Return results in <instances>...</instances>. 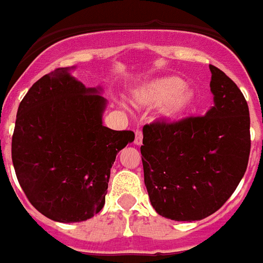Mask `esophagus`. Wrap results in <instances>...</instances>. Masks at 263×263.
<instances>
[{"instance_id":"1","label":"esophagus","mask_w":263,"mask_h":263,"mask_svg":"<svg viewBox=\"0 0 263 263\" xmlns=\"http://www.w3.org/2000/svg\"><path fill=\"white\" fill-rule=\"evenodd\" d=\"M134 144L138 145V146L142 144V132L141 130H138V129L136 130V138H134Z\"/></svg>"}]
</instances>
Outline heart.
<instances>
[{"mask_svg": "<svg viewBox=\"0 0 263 263\" xmlns=\"http://www.w3.org/2000/svg\"><path fill=\"white\" fill-rule=\"evenodd\" d=\"M194 99V92L186 88L184 80L178 76L152 80L136 93V102L141 106H163L160 114L164 119L180 118L190 110Z\"/></svg>", "mask_w": 263, "mask_h": 263, "instance_id": "1", "label": "heart"}]
</instances>
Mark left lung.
<instances>
[{"instance_id": "left-lung-1", "label": "left lung", "mask_w": 263, "mask_h": 263, "mask_svg": "<svg viewBox=\"0 0 263 263\" xmlns=\"http://www.w3.org/2000/svg\"><path fill=\"white\" fill-rule=\"evenodd\" d=\"M213 106L203 117L142 129L144 182L153 209L175 221H195L226 203L250 156V112L245 96L209 65Z\"/></svg>"}]
</instances>
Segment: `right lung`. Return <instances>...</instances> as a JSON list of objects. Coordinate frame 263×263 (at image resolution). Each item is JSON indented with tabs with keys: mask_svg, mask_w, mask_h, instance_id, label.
Masks as SVG:
<instances>
[{
	"mask_svg": "<svg viewBox=\"0 0 263 263\" xmlns=\"http://www.w3.org/2000/svg\"><path fill=\"white\" fill-rule=\"evenodd\" d=\"M73 69H55L29 88L12 137L23 191L58 222L85 221L102 211L115 157L134 141L133 132L103 125V88H87Z\"/></svg>",
	"mask_w": 263,
	"mask_h": 263,
	"instance_id": "1",
	"label": "right lung"
}]
</instances>
